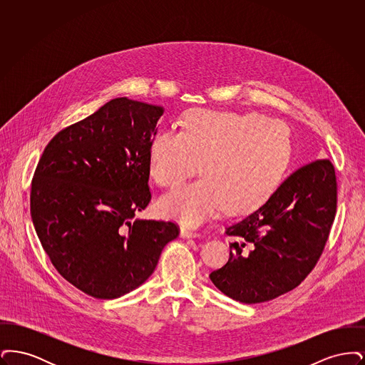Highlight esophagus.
Here are the masks:
<instances>
[{
  "label": "esophagus",
  "instance_id": "1",
  "mask_svg": "<svg viewBox=\"0 0 365 365\" xmlns=\"http://www.w3.org/2000/svg\"><path fill=\"white\" fill-rule=\"evenodd\" d=\"M180 237L182 238H197V237H200V234L197 231L186 228V227H180Z\"/></svg>",
  "mask_w": 365,
  "mask_h": 365
}]
</instances>
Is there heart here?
<instances>
[{
  "label": "heart",
  "instance_id": "obj_1",
  "mask_svg": "<svg viewBox=\"0 0 365 365\" xmlns=\"http://www.w3.org/2000/svg\"><path fill=\"white\" fill-rule=\"evenodd\" d=\"M290 157L286 124L257 113L191 109L180 133L156 134L148 170L161 187L195 173L202 179L175 189L158 202L160 213L186 226H200L226 207L242 213L257 208L274 189Z\"/></svg>",
  "mask_w": 365,
  "mask_h": 365
}]
</instances>
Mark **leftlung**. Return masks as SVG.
<instances>
[{
    "mask_svg": "<svg viewBox=\"0 0 365 365\" xmlns=\"http://www.w3.org/2000/svg\"><path fill=\"white\" fill-rule=\"evenodd\" d=\"M336 212V176L330 160H316L290 175L264 205L227 227L230 259L209 278L243 304L274 299L313 269Z\"/></svg>",
    "mask_w": 365,
    "mask_h": 365,
    "instance_id": "8db88e82",
    "label": "left lung"
}]
</instances>
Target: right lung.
Listing matches in <instances>:
<instances>
[{
	"mask_svg": "<svg viewBox=\"0 0 365 365\" xmlns=\"http://www.w3.org/2000/svg\"><path fill=\"white\" fill-rule=\"evenodd\" d=\"M163 113L160 105L110 100L60 131L36 165L35 232L58 274L94 298L143 284L179 235L173 222L138 217L152 198L149 146Z\"/></svg>",
	"mask_w": 365,
	"mask_h": 365,
	"instance_id": "1",
	"label": "right lung"
}]
</instances>
